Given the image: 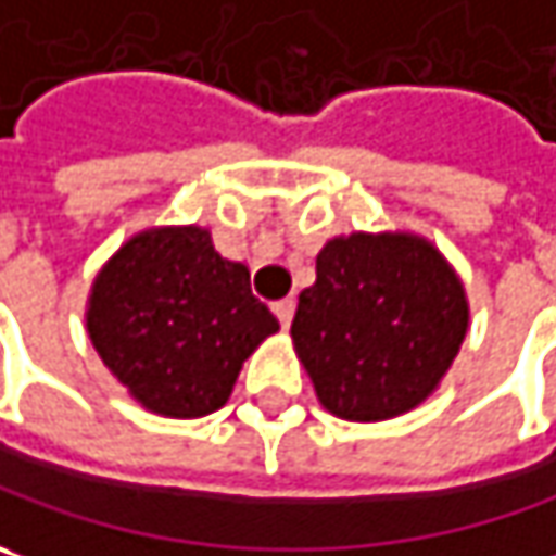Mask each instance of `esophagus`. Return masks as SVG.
<instances>
[{
	"label": "esophagus",
	"instance_id": "obj_1",
	"mask_svg": "<svg viewBox=\"0 0 556 556\" xmlns=\"http://www.w3.org/2000/svg\"><path fill=\"white\" fill-rule=\"evenodd\" d=\"M274 314H277V320L282 324V329H289L292 317H295V302H292V299H282V302L274 304Z\"/></svg>",
	"mask_w": 556,
	"mask_h": 556
}]
</instances>
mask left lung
<instances>
[{"instance_id": "left-lung-1", "label": "left lung", "mask_w": 556, "mask_h": 556, "mask_svg": "<svg viewBox=\"0 0 556 556\" xmlns=\"http://www.w3.org/2000/svg\"><path fill=\"white\" fill-rule=\"evenodd\" d=\"M470 329L457 270L417 232H351L317 254L292 345L332 417L379 422L429 399Z\"/></svg>"}]
</instances>
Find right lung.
<instances>
[{
	"label": "right lung",
	"mask_w": 556,
	"mask_h": 556,
	"mask_svg": "<svg viewBox=\"0 0 556 556\" xmlns=\"http://www.w3.org/2000/svg\"><path fill=\"white\" fill-rule=\"evenodd\" d=\"M279 329L205 227H152L102 264L86 332L111 376L161 417L192 420L230 399L245 357Z\"/></svg>",
	"instance_id": "right-lung-1"
}]
</instances>
